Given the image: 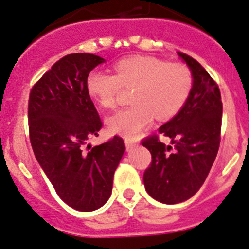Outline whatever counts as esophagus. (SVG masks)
<instances>
[{
  "label": "esophagus",
  "instance_id": "34e87169",
  "mask_svg": "<svg viewBox=\"0 0 249 249\" xmlns=\"http://www.w3.org/2000/svg\"><path fill=\"white\" fill-rule=\"evenodd\" d=\"M124 143H125V148H127V150H132L136 147V142L132 139H125Z\"/></svg>",
  "mask_w": 249,
  "mask_h": 249
}]
</instances>
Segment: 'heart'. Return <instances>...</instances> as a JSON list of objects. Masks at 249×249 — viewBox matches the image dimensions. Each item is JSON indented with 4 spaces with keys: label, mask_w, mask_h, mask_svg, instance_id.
Segmentation results:
<instances>
[{
    "label": "heart",
    "mask_w": 249,
    "mask_h": 249,
    "mask_svg": "<svg viewBox=\"0 0 249 249\" xmlns=\"http://www.w3.org/2000/svg\"><path fill=\"white\" fill-rule=\"evenodd\" d=\"M115 75L93 71L87 77L89 95L105 109H115L122 89L134 88L132 107L108 119L109 129L125 138L136 135L153 122L168 120L182 109L193 87V74L182 62L150 56H130L114 64Z\"/></svg>",
    "instance_id": "b5f03b06"
}]
</instances>
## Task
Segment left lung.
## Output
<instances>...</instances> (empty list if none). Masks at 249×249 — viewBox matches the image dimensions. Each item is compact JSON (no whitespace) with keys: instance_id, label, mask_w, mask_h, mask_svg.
Returning a JSON list of instances; mask_svg holds the SVG:
<instances>
[{"instance_id":"obj_1","label":"left lung","mask_w":249,"mask_h":249,"mask_svg":"<svg viewBox=\"0 0 249 249\" xmlns=\"http://www.w3.org/2000/svg\"><path fill=\"white\" fill-rule=\"evenodd\" d=\"M193 74L188 100L159 133L172 140V146L158 134L142 140L152 154L143 173L146 191L153 199L167 205L183 202L203 185L213 166L221 140L222 101L217 83L192 56L178 52Z\"/></svg>"}]
</instances>
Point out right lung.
Listing matches in <instances>:
<instances>
[{"instance_id": "add662e5", "label": "right lung", "mask_w": 249, "mask_h": 249, "mask_svg": "<svg viewBox=\"0 0 249 249\" xmlns=\"http://www.w3.org/2000/svg\"><path fill=\"white\" fill-rule=\"evenodd\" d=\"M103 61L86 53L66 55L33 86L28 101L36 160L60 199L81 212L107 202L125 149L117 135L100 146L86 147L103 125L87 90L89 72Z\"/></svg>"}]
</instances>
